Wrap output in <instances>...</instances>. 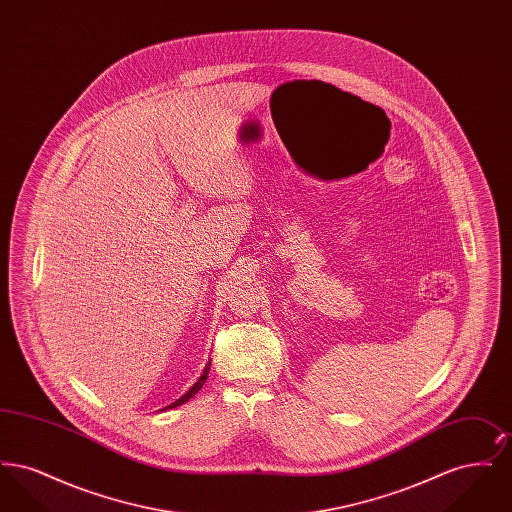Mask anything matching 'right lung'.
<instances>
[{
  "mask_svg": "<svg viewBox=\"0 0 512 512\" xmlns=\"http://www.w3.org/2000/svg\"><path fill=\"white\" fill-rule=\"evenodd\" d=\"M209 368H211V361H209V363H207V365H205V368H203V374H201V376H199V378H197V382H195L194 386H192V388H190V390L186 391V393H184V395H182V397H180V399H176V401H174V403H171V405H169V407H165V409H174V407H180V405H182V403H186V401H190V399H192V397H194L195 393H197V391L201 390V388H203V384H205V380H207V374H209Z\"/></svg>",
  "mask_w": 512,
  "mask_h": 512,
  "instance_id": "right-lung-1",
  "label": "right lung"
}]
</instances>
